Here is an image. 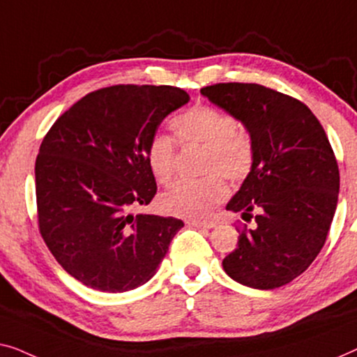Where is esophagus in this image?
I'll use <instances>...</instances> for the list:
<instances>
[{
	"label": "esophagus",
	"mask_w": 357,
	"mask_h": 357,
	"mask_svg": "<svg viewBox=\"0 0 357 357\" xmlns=\"http://www.w3.org/2000/svg\"><path fill=\"white\" fill-rule=\"evenodd\" d=\"M188 225L195 228H204V229H210L215 227L212 222H205V220H188Z\"/></svg>",
	"instance_id": "esophagus-1"
}]
</instances>
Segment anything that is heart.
I'll use <instances>...</instances> for the list:
<instances>
[{
    "label": "heart",
    "instance_id": "1",
    "mask_svg": "<svg viewBox=\"0 0 357 357\" xmlns=\"http://www.w3.org/2000/svg\"><path fill=\"white\" fill-rule=\"evenodd\" d=\"M172 129L181 145H204L205 172H218L229 181H243L252 172L254 145L249 134L238 128V119L227 109L212 105H194L172 119ZM147 165L160 184L174 174L176 144L163 134L149 140ZM218 173L195 181H178L158 204L165 213L181 218H202L228 195V185Z\"/></svg>",
    "mask_w": 357,
    "mask_h": 357
}]
</instances>
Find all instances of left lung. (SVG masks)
I'll return each mask as SVG.
<instances>
[{
  "label": "left lung",
  "mask_w": 357,
  "mask_h": 357,
  "mask_svg": "<svg viewBox=\"0 0 357 357\" xmlns=\"http://www.w3.org/2000/svg\"><path fill=\"white\" fill-rule=\"evenodd\" d=\"M234 114L254 145L252 172L227 210L252 218L223 268L255 289L280 288L305 272L322 250L340 192V172L327 134L303 102L259 84L200 89Z\"/></svg>",
  "instance_id": "8db88e82"
}]
</instances>
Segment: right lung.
I'll return each mask as SVG.
<instances>
[{
	"instance_id": "1",
	"label": "right lung",
	"mask_w": 357,
	"mask_h": 357,
	"mask_svg": "<svg viewBox=\"0 0 357 357\" xmlns=\"http://www.w3.org/2000/svg\"><path fill=\"white\" fill-rule=\"evenodd\" d=\"M188 102L172 85H112L80 98L43 137L35 162L40 234L89 288L124 293L147 283L184 227L132 210L157 194L149 140Z\"/></svg>"
}]
</instances>
